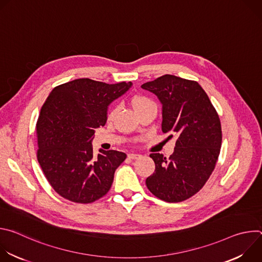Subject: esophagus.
Instances as JSON below:
<instances>
[{"instance_id":"34e87169","label":"esophagus","mask_w":262,"mask_h":262,"mask_svg":"<svg viewBox=\"0 0 262 262\" xmlns=\"http://www.w3.org/2000/svg\"><path fill=\"white\" fill-rule=\"evenodd\" d=\"M127 157H128L129 159H133V160H135V159H138V158H140L141 156H140V155H138V154H128V155H127Z\"/></svg>"}]
</instances>
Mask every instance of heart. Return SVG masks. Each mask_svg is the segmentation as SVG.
Listing matches in <instances>:
<instances>
[{
    "mask_svg": "<svg viewBox=\"0 0 262 262\" xmlns=\"http://www.w3.org/2000/svg\"><path fill=\"white\" fill-rule=\"evenodd\" d=\"M149 102H151V101L149 100L148 98H146V97H143V96H136V97L133 98V105H134L135 108H137V107H139V106H142V105H144V104H147V103H149ZM115 113H116V110H115V108L110 111V113H108V115H107L108 120L113 119Z\"/></svg>",
    "mask_w": 262,
    "mask_h": 262,
    "instance_id": "b5f03b06",
    "label": "heart"
}]
</instances>
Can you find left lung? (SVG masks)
I'll return each mask as SVG.
<instances>
[{"mask_svg": "<svg viewBox=\"0 0 262 262\" xmlns=\"http://www.w3.org/2000/svg\"><path fill=\"white\" fill-rule=\"evenodd\" d=\"M141 87L157 95L162 132L176 138L169 159L150 155L156 170L146 179L147 188L166 202L186 200L202 189L214 169L222 144L219 116L197 82L165 74Z\"/></svg>", "mask_w": 262, "mask_h": 262, "instance_id": "8db88e82", "label": "left lung"}]
</instances>
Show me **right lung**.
<instances>
[{
    "label": "right lung",
    "mask_w": 262,
    "mask_h": 262,
    "mask_svg": "<svg viewBox=\"0 0 262 262\" xmlns=\"http://www.w3.org/2000/svg\"><path fill=\"white\" fill-rule=\"evenodd\" d=\"M132 82L105 84L77 79L55 87L37 121V159L63 198L91 203L104 196L114 173L126 159L124 152L99 149L93 155L95 128L107 120L110 104L125 94Z\"/></svg>",
    "instance_id": "right-lung-1"
}]
</instances>
